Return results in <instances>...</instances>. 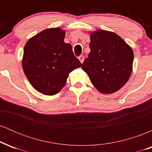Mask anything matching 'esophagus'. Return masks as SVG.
Instances as JSON below:
<instances>
[{
  "mask_svg": "<svg viewBox=\"0 0 152 152\" xmlns=\"http://www.w3.org/2000/svg\"><path fill=\"white\" fill-rule=\"evenodd\" d=\"M78 60L80 61V62H81V64H83V61H84V57H83V56H80L78 57Z\"/></svg>",
  "mask_w": 152,
  "mask_h": 152,
  "instance_id": "obj_1",
  "label": "esophagus"
}]
</instances>
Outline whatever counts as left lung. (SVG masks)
Instances as JSON below:
<instances>
[{
    "instance_id": "8db88e82",
    "label": "left lung",
    "mask_w": 152,
    "mask_h": 152,
    "mask_svg": "<svg viewBox=\"0 0 152 152\" xmlns=\"http://www.w3.org/2000/svg\"><path fill=\"white\" fill-rule=\"evenodd\" d=\"M89 34L91 51L82 69L100 93H114L129 79L133 69V50L112 31L97 30Z\"/></svg>"
}]
</instances>
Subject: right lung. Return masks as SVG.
<instances>
[{"instance_id": "1", "label": "right lung", "mask_w": 152, "mask_h": 152, "mask_svg": "<svg viewBox=\"0 0 152 152\" xmlns=\"http://www.w3.org/2000/svg\"><path fill=\"white\" fill-rule=\"evenodd\" d=\"M66 31L47 28L31 37L24 47L22 67L32 86L44 95L58 94L69 75L81 66L70 43L64 42Z\"/></svg>"}]
</instances>
